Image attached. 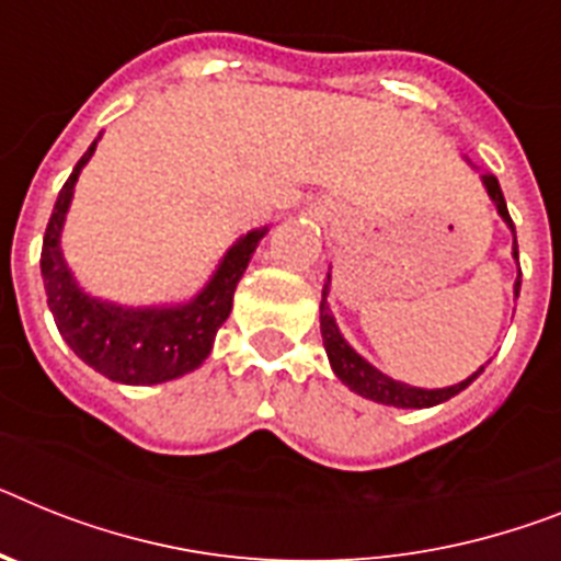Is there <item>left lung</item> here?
Instances as JSON below:
<instances>
[{
  "instance_id": "obj_1",
  "label": "left lung",
  "mask_w": 561,
  "mask_h": 561,
  "mask_svg": "<svg viewBox=\"0 0 561 561\" xmlns=\"http://www.w3.org/2000/svg\"><path fill=\"white\" fill-rule=\"evenodd\" d=\"M482 185L488 191V196L496 205L499 216L505 219L507 228L513 230V219L507 214L505 196H502V187H499V179L493 173H482ZM513 259H519V251H516V230H513ZM522 276V273H519ZM516 276V285H513V294L519 296L522 279ZM328 294H331V273H328V282H324L322 288V305H319V328H322V342L324 351H328V359H331L333 374L353 390V393H359L365 399H374V402L382 404H393V408H433V404L448 402L450 397H456L459 390L468 388L473 379L484 370H477L473 376H468L465 382L450 385V388H436V390H425V388H413V385L397 382V379H390L385 376L382 370H376L368 359H362L359 353L353 351L351 345L345 342V336L339 333V324L331 313V305H328Z\"/></svg>"
}]
</instances>
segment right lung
<instances>
[{"instance_id":"right-lung-1","label":"right lung","mask_w":561,"mask_h":561,"mask_svg":"<svg viewBox=\"0 0 561 561\" xmlns=\"http://www.w3.org/2000/svg\"><path fill=\"white\" fill-rule=\"evenodd\" d=\"M93 139L73 173L56 196L45 242H42V282L48 294V308L62 339L84 365L122 385H159L191 374L208 359L216 331L233 308V290L244 267L256 251L267 228L244 233L222 256L208 285L191 302L162 305V308H122L96 296L84 294L73 279L62 256V228L68 216L73 187L93 157Z\"/></svg>"}]
</instances>
